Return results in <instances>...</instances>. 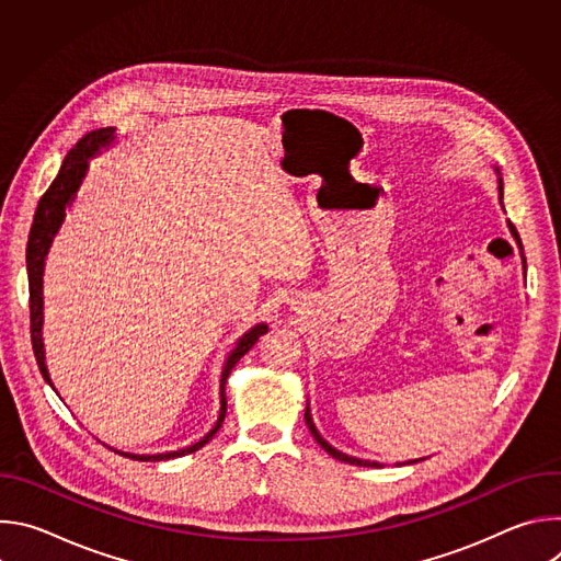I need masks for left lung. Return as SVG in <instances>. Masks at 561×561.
I'll return each instance as SVG.
<instances>
[{"mask_svg": "<svg viewBox=\"0 0 561 561\" xmlns=\"http://www.w3.org/2000/svg\"><path fill=\"white\" fill-rule=\"evenodd\" d=\"M495 173H497V191H500V204H502V208H504V182H502V175H500V169H495ZM508 228H511V232H513V237L517 239V230H515V226L508 221ZM304 420H306V424H308V431H310V435L314 437V442L322 446L331 457H335V459H340V461H346V463H353V466H366V468H381L383 463H379V461H370V459H359V457H353V455H346V453H342V450H337V448H333L322 435H319V431H317V426H314V422H312V415H310V404H306V413H304ZM415 461H422V459H409V461H404V463H415ZM397 466H402V461H397Z\"/></svg>", "mask_w": 561, "mask_h": 561, "instance_id": "left-lung-1", "label": "left lung"}]
</instances>
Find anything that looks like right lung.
<instances>
[{
    "label": "right lung",
    "instance_id": "right-lung-1",
    "mask_svg": "<svg viewBox=\"0 0 561 561\" xmlns=\"http://www.w3.org/2000/svg\"><path fill=\"white\" fill-rule=\"evenodd\" d=\"M117 139V130L113 126L108 128H98L93 133H89L87 137H82L77 141L75 148H70V152L66 154L64 164L57 173V178L53 180V184L48 186V191L42 195L37 210H35V219L31 226V234H28V247H26V271H28V293H31V342H33V353L39 366L42 377L46 379V383L55 390L53 379L48 375V366H46V348H44V271H46V257L50 253L53 239L59 232L64 219H66V210L72 206L77 191L82 188L87 175H89V164L91 159L102 154V150L111 148ZM268 333V327L255 324L251 331H247L242 337L234 342V348L228 353L224 368H221V377H219V415L215 426L195 444L180 448V450H169V453H154V455H137V453H124L117 448H111L124 457L137 459V461H167V459H175V457H184L188 453L199 450L204 444H208L213 439V435L219 431L224 417H226V379L230 375V370L234 368V364L242 359L253 346L255 342ZM57 392V390H55Z\"/></svg>",
    "mask_w": 561,
    "mask_h": 561
}]
</instances>
